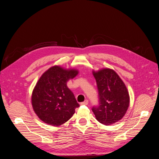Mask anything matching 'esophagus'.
<instances>
[{
    "label": "esophagus",
    "instance_id": "obj_1",
    "mask_svg": "<svg viewBox=\"0 0 159 159\" xmlns=\"http://www.w3.org/2000/svg\"><path fill=\"white\" fill-rule=\"evenodd\" d=\"M81 104L82 105H88V100H85L84 102H81Z\"/></svg>",
    "mask_w": 159,
    "mask_h": 159
}]
</instances>
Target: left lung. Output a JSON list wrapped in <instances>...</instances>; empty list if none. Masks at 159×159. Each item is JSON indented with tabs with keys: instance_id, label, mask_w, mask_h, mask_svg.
Listing matches in <instances>:
<instances>
[{
	"instance_id": "left-lung-1",
	"label": "left lung",
	"mask_w": 159,
	"mask_h": 159,
	"mask_svg": "<svg viewBox=\"0 0 159 159\" xmlns=\"http://www.w3.org/2000/svg\"><path fill=\"white\" fill-rule=\"evenodd\" d=\"M96 80L99 97V106H94L92 111L96 119L106 126L121 120L129 105L128 89L113 70L102 68L93 70Z\"/></svg>"
}]
</instances>
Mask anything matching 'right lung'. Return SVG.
Listing matches in <instances>:
<instances>
[{
	"label": "right lung",
	"mask_w": 159,
	"mask_h": 159,
	"mask_svg": "<svg viewBox=\"0 0 159 159\" xmlns=\"http://www.w3.org/2000/svg\"><path fill=\"white\" fill-rule=\"evenodd\" d=\"M78 73L76 69L54 66L41 75L33 90L31 104L42 121L58 126L71 118L79 104L67 82Z\"/></svg>",
	"instance_id": "right-lung-1"
}]
</instances>
